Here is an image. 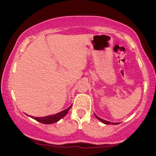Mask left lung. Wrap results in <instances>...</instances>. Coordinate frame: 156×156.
Here are the masks:
<instances>
[{"instance_id":"8db88e82","label":"left lung","mask_w":156,"mask_h":156,"mask_svg":"<svg viewBox=\"0 0 156 156\" xmlns=\"http://www.w3.org/2000/svg\"><path fill=\"white\" fill-rule=\"evenodd\" d=\"M94 115H95V117L97 118L98 120H100V122H103V124H105V125H119V124H120V122H117V123H115V122H108V121H106V120H103V119H100V117H98V116L97 115L94 113Z\"/></svg>"}]
</instances>
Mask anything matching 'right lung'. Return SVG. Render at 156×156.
<instances>
[{"label":"right lung","instance_id":"obj_1","mask_svg":"<svg viewBox=\"0 0 156 156\" xmlns=\"http://www.w3.org/2000/svg\"><path fill=\"white\" fill-rule=\"evenodd\" d=\"M71 107H72V105L68 108H66V109L63 110V111L60 112L56 113L55 115H51L44 116V117H33V116H30V117L42 124L50 125V124H53L59 122L61 119H62L68 113V112L69 111Z\"/></svg>","mask_w":156,"mask_h":156}]
</instances>
